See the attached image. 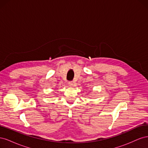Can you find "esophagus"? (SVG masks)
Returning a JSON list of instances; mask_svg holds the SVG:
<instances>
[{"label": "esophagus", "instance_id": "1", "mask_svg": "<svg viewBox=\"0 0 148 148\" xmlns=\"http://www.w3.org/2000/svg\"><path fill=\"white\" fill-rule=\"evenodd\" d=\"M68 83H69V85L70 86H73V82H69Z\"/></svg>", "mask_w": 148, "mask_h": 148}]
</instances>
